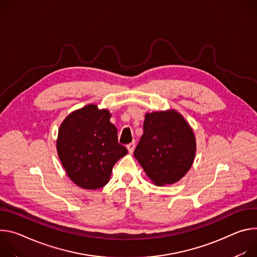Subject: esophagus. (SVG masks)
I'll list each match as a JSON object with an SVG mask.
<instances>
[{
	"instance_id": "34e87169",
	"label": "esophagus",
	"mask_w": 257,
	"mask_h": 257,
	"mask_svg": "<svg viewBox=\"0 0 257 257\" xmlns=\"http://www.w3.org/2000/svg\"><path fill=\"white\" fill-rule=\"evenodd\" d=\"M135 147H136V143H135V142H132L131 144H128V145L126 146V148H127V150H128L130 153H133V152H134Z\"/></svg>"
}]
</instances>
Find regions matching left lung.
I'll return each mask as SVG.
<instances>
[{"instance_id":"left-lung-1","label":"left lung","mask_w":257,"mask_h":257,"mask_svg":"<svg viewBox=\"0 0 257 257\" xmlns=\"http://www.w3.org/2000/svg\"><path fill=\"white\" fill-rule=\"evenodd\" d=\"M143 130L134 155L146 175L156 186L179 182L189 172L196 153L190 124L172 109L146 113Z\"/></svg>"}]
</instances>
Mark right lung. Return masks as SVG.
Returning a JSON list of instances; mask_svg holds the SVG:
<instances>
[{
    "label": "right lung",
    "mask_w": 257,
    "mask_h": 257,
    "mask_svg": "<svg viewBox=\"0 0 257 257\" xmlns=\"http://www.w3.org/2000/svg\"><path fill=\"white\" fill-rule=\"evenodd\" d=\"M110 117L107 109L90 104L70 113L59 127L57 153L69 179L82 189L104 187L114 164L127 154Z\"/></svg>",
    "instance_id": "1"
}]
</instances>
